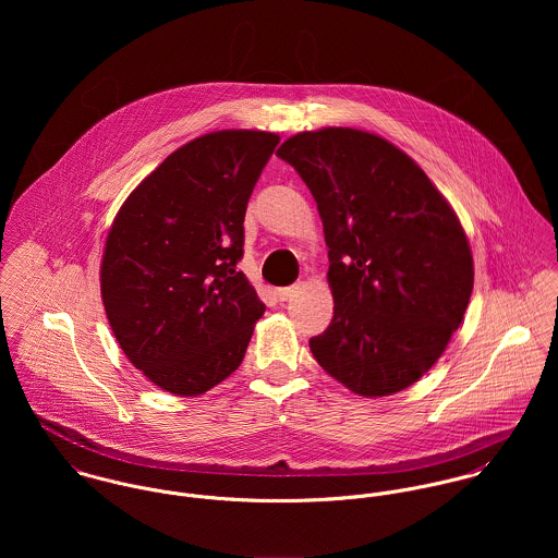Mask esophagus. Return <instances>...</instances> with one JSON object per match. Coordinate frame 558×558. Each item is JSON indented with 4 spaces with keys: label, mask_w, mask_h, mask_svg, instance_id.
I'll return each instance as SVG.
<instances>
[{
    "label": "esophagus",
    "mask_w": 558,
    "mask_h": 558,
    "mask_svg": "<svg viewBox=\"0 0 558 558\" xmlns=\"http://www.w3.org/2000/svg\"><path fill=\"white\" fill-rule=\"evenodd\" d=\"M301 286H290V288H279L277 290V299L281 301V303H286V301H290L294 294H296V290H299Z\"/></svg>",
    "instance_id": "1"
}]
</instances>
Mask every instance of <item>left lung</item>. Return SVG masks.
Wrapping results in <instances>:
<instances>
[{"instance_id": "obj_1", "label": "left lung", "mask_w": 558, "mask_h": 558, "mask_svg": "<svg viewBox=\"0 0 558 558\" xmlns=\"http://www.w3.org/2000/svg\"><path fill=\"white\" fill-rule=\"evenodd\" d=\"M277 157L310 186L328 246L335 310L310 348L356 396H393L462 324L475 281L469 239L425 171L378 135L307 131Z\"/></svg>"}]
</instances>
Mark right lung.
Returning <instances> with one entry per match:
<instances>
[{
  "mask_svg": "<svg viewBox=\"0 0 558 558\" xmlns=\"http://www.w3.org/2000/svg\"><path fill=\"white\" fill-rule=\"evenodd\" d=\"M279 135L217 131L129 195L105 242L100 294L126 359L162 391L193 398L239 369L264 303L236 270L244 213Z\"/></svg>",
  "mask_w": 558,
  "mask_h": 558,
  "instance_id": "right-lung-1",
  "label": "right lung"
}]
</instances>
